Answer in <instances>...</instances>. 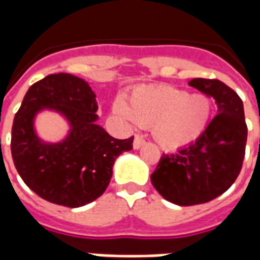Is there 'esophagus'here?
Segmentation results:
<instances>
[{"label":"esophagus","mask_w":260,"mask_h":260,"mask_svg":"<svg viewBox=\"0 0 260 260\" xmlns=\"http://www.w3.org/2000/svg\"><path fill=\"white\" fill-rule=\"evenodd\" d=\"M143 145H145V141L139 135H136L135 139H134V149H141Z\"/></svg>","instance_id":"esophagus-1"}]
</instances>
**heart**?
Masks as SVG:
<instances>
[{
  "instance_id": "heart-1",
  "label": "heart",
  "mask_w": 260,
  "mask_h": 260,
  "mask_svg": "<svg viewBox=\"0 0 260 260\" xmlns=\"http://www.w3.org/2000/svg\"><path fill=\"white\" fill-rule=\"evenodd\" d=\"M115 113L125 121L150 128L158 146L175 150L205 132L212 103L203 94H189L173 86H145L132 91L126 104L117 103Z\"/></svg>"
}]
</instances>
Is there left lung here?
I'll return each instance as SVG.
<instances>
[{
    "mask_svg": "<svg viewBox=\"0 0 260 260\" xmlns=\"http://www.w3.org/2000/svg\"><path fill=\"white\" fill-rule=\"evenodd\" d=\"M217 104V114L189 146L164 154L150 175L166 201L192 206L206 203L229 189L240 174L245 156L248 128L244 104L231 87L217 79L189 82Z\"/></svg>",
    "mask_w": 260,
    "mask_h": 260,
    "instance_id": "obj_1",
    "label": "left lung"
}]
</instances>
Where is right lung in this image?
Here are the masks:
<instances>
[{
  "label": "right lung",
  "mask_w": 260,
  "mask_h": 260,
  "mask_svg": "<svg viewBox=\"0 0 260 260\" xmlns=\"http://www.w3.org/2000/svg\"><path fill=\"white\" fill-rule=\"evenodd\" d=\"M54 109L70 122L64 141L46 144L37 136L34 118ZM96 94L87 82L71 74H53L26 91L15 114L11 153L20 178L46 201L67 207L85 206L103 195L121 153L134 136L115 139L96 124Z\"/></svg>",
  "instance_id": "add662e5"
}]
</instances>
